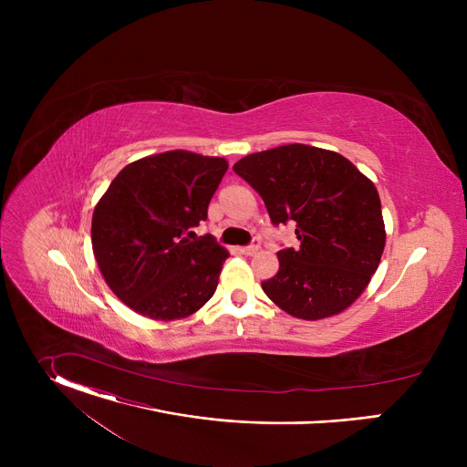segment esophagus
<instances>
[{"label":"esophagus","mask_w":467,"mask_h":467,"mask_svg":"<svg viewBox=\"0 0 467 467\" xmlns=\"http://www.w3.org/2000/svg\"><path fill=\"white\" fill-rule=\"evenodd\" d=\"M258 249H260V242H258V240H253L249 245H244V247H240V253H242V254H247V256H251V254H254Z\"/></svg>","instance_id":"esophagus-1"}]
</instances>
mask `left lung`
<instances>
[{
  "instance_id": "8db88e82",
  "label": "left lung",
  "mask_w": 467,
  "mask_h": 467,
  "mask_svg": "<svg viewBox=\"0 0 467 467\" xmlns=\"http://www.w3.org/2000/svg\"><path fill=\"white\" fill-rule=\"evenodd\" d=\"M233 170L258 192L274 225L296 222L301 242L277 253L279 272L262 283L265 296L310 321L346 310L384 251L375 184L340 153L305 144L247 155Z\"/></svg>"
}]
</instances>
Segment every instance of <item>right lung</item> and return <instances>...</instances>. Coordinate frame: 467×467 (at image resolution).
<instances>
[{
	"mask_svg": "<svg viewBox=\"0 0 467 467\" xmlns=\"http://www.w3.org/2000/svg\"><path fill=\"white\" fill-rule=\"evenodd\" d=\"M229 164L166 151L127 164L92 216V249L109 288L151 319H181L216 292L229 256L214 236L195 238Z\"/></svg>",
	"mask_w": 467,
	"mask_h": 467,
	"instance_id": "1",
	"label": "right lung"
}]
</instances>
